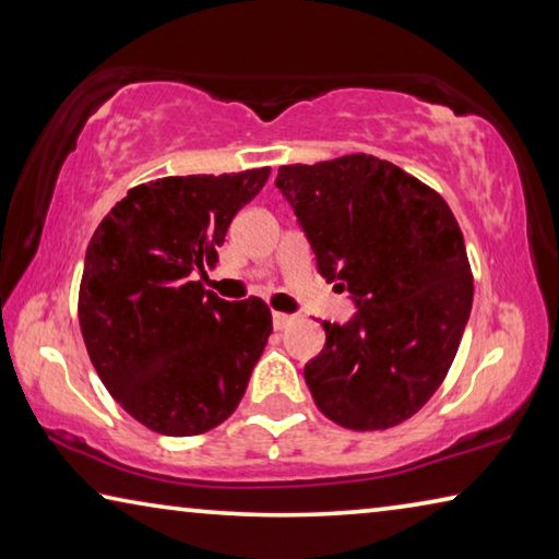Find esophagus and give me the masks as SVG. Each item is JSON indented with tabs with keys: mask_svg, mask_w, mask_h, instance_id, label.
<instances>
[{
	"mask_svg": "<svg viewBox=\"0 0 559 559\" xmlns=\"http://www.w3.org/2000/svg\"><path fill=\"white\" fill-rule=\"evenodd\" d=\"M293 316H288V313H273V328L276 330H283V328H288L290 323H293Z\"/></svg>",
	"mask_w": 559,
	"mask_h": 559,
	"instance_id": "esophagus-1",
	"label": "esophagus"
}]
</instances>
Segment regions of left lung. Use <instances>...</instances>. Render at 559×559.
Here are the masks:
<instances>
[{"label": "left lung", "instance_id": "8db88e82", "mask_svg": "<svg viewBox=\"0 0 559 559\" xmlns=\"http://www.w3.org/2000/svg\"><path fill=\"white\" fill-rule=\"evenodd\" d=\"M276 187L320 276L359 308L345 325L323 323L308 390L340 427L392 429L439 390L468 323L473 276L456 216L431 187L365 153L283 165Z\"/></svg>", "mask_w": 559, "mask_h": 559}]
</instances>
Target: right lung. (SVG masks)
I'll use <instances>...</instances> for the list:
<instances>
[{
	"instance_id": "right-lung-1",
	"label": "right lung",
	"mask_w": 559,
	"mask_h": 559,
	"mask_svg": "<svg viewBox=\"0 0 559 559\" xmlns=\"http://www.w3.org/2000/svg\"><path fill=\"white\" fill-rule=\"evenodd\" d=\"M269 175L259 167L138 185L88 243L79 290L88 357L112 400L165 437L229 419L273 333L261 298L229 302L194 281Z\"/></svg>"
}]
</instances>
